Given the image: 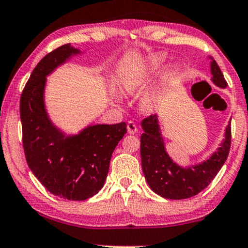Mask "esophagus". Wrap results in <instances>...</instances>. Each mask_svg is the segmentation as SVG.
I'll list each match as a JSON object with an SVG mask.
<instances>
[{
	"label": "esophagus",
	"mask_w": 248,
	"mask_h": 248,
	"mask_svg": "<svg viewBox=\"0 0 248 248\" xmlns=\"http://www.w3.org/2000/svg\"><path fill=\"white\" fill-rule=\"evenodd\" d=\"M127 132H129L130 134H134L138 132V127H137V125L133 123V122H129L127 123Z\"/></svg>",
	"instance_id": "1"
}]
</instances>
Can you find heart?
Returning <instances> with one entry per match:
<instances>
[{
	"label": "heart",
	"instance_id": "b5f03b06",
	"mask_svg": "<svg viewBox=\"0 0 248 248\" xmlns=\"http://www.w3.org/2000/svg\"><path fill=\"white\" fill-rule=\"evenodd\" d=\"M164 62V57L162 55H154V56L151 57V60L148 61V63L146 65H143L142 68H138L136 70H130V71L125 72L123 77L121 79V85L122 88L125 92H129V93H132V92L137 91L143 85L146 84L147 79L151 77V75L155 70H157ZM177 68L176 66H172L170 69V73H176ZM152 99H146L143 101V105L145 106H151Z\"/></svg>",
	"mask_w": 248,
	"mask_h": 248
}]
</instances>
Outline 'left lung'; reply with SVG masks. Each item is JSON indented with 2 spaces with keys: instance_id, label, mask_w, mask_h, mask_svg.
Masks as SVG:
<instances>
[{
  "instance_id": "1",
  "label": "left lung",
  "mask_w": 248,
  "mask_h": 248,
  "mask_svg": "<svg viewBox=\"0 0 248 248\" xmlns=\"http://www.w3.org/2000/svg\"><path fill=\"white\" fill-rule=\"evenodd\" d=\"M214 84L227 87L224 76L215 61L210 63ZM143 133L140 145L141 166L149 187L155 193L166 199L180 200L194 197L208 186L227 161L231 147V124L225 130V140L202 163L182 168L171 160L164 148L157 116L151 115L141 122Z\"/></svg>"
}]
</instances>
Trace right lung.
<instances>
[{"mask_svg":"<svg viewBox=\"0 0 248 248\" xmlns=\"http://www.w3.org/2000/svg\"><path fill=\"white\" fill-rule=\"evenodd\" d=\"M76 54L79 50L68 44L40 61L21 93L20 121L31 171L50 193L81 201L103 187L112 152L126 133V124L91 125L69 137L54 126L45 109L46 77Z\"/></svg>","mask_w":248,"mask_h":248,"instance_id":"obj_1","label":"right lung"}]
</instances>
